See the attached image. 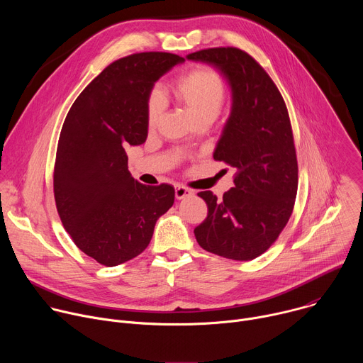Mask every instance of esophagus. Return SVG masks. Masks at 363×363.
<instances>
[{
    "label": "esophagus",
    "mask_w": 363,
    "mask_h": 363,
    "mask_svg": "<svg viewBox=\"0 0 363 363\" xmlns=\"http://www.w3.org/2000/svg\"><path fill=\"white\" fill-rule=\"evenodd\" d=\"M194 192L189 189V188H186V186H184V185H177L175 186V198L177 199H184V198H186V196H191Z\"/></svg>",
    "instance_id": "1"
}]
</instances>
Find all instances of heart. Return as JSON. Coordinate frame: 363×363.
Segmentation results:
<instances>
[{
  "label": "heart",
  "mask_w": 363,
  "mask_h": 363,
  "mask_svg": "<svg viewBox=\"0 0 363 363\" xmlns=\"http://www.w3.org/2000/svg\"><path fill=\"white\" fill-rule=\"evenodd\" d=\"M172 94L188 111L195 123L202 121L213 122L224 105L227 86L223 76L216 69L198 66L175 80ZM161 113V97L153 91L146 101V119L150 128L157 125Z\"/></svg>",
  "instance_id": "heart-1"
}]
</instances>
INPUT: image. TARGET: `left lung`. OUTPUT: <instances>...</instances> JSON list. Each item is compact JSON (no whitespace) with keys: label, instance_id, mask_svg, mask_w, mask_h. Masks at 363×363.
<instances>
[{"label":"left lung","instance_id":"1","mask_svg":"<svg viewBox=\"0 0 363 363\" xmlns=\"http://www.w3.org/2000/svg\"><path fill=\"white\" fill-rule=\"evenodd\" d=\"M188 60L213 66L231 90V111L214 160L233 168L234 188L218 199L198 194L208 216L195 230L213 254L248 262L263 254L286 227L297 194V160L286 103L264 69L245 51L218 47Z\"/></svg>","mask_w":363,"mask_h":363}]
</instances>
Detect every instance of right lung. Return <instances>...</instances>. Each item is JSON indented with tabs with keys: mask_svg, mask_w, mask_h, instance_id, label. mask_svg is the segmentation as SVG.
Here are the masks:
<instances>
[{
	"mask_svg": "<svg viewBox=\"0 0 363 363\" xmlns=\"http://www.w3.org/2000/svg\"><path fill=\"white\" fill-rule=\"evenodd\" d=\"M177 55L138 53L109 65L79 94L62 128L55 198L74 244L103 266L132 260L150 242L175 189L138 182L128 169V145L146 140V101Z\"/></svg>",
	"mask_w": 363,
	"mask_h": 363,
	"instance_id": "1",
	"label": "right lung"
}]
</instances>
